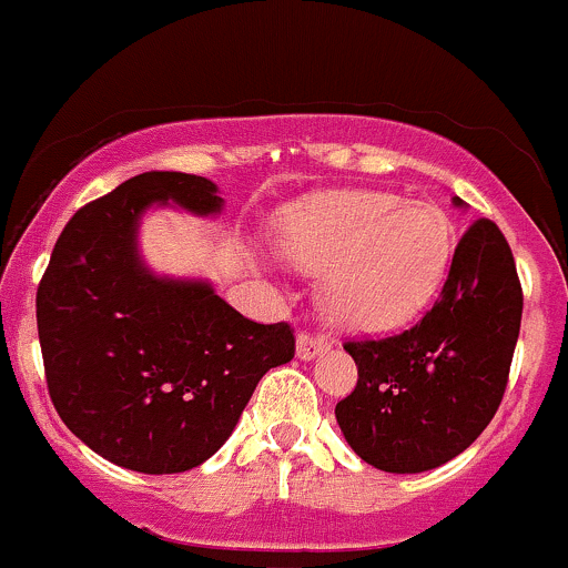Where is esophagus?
Returning <instances> with one entry per match:
<instances>
[{
	"instance_id": "34e87169",
	"label": "esophagus",
	"mask_w": 568,
	"mask_h": 568,
	"mask_svg": "<svg viewBox=\"0 0 568 568\" xmlns=\"http://www.w3.org/2000/svg\"><path fill=\"white\" fill-rule=\"evenodd\" d=\"M331 349V341L325 335H316V333H301L297 335V357L301 359H314L322 352Z\"/></svg>"
}]
</instances>
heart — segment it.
Instances as JSON below:
<instances>
[{"instance_id": "b5f03b06", "label": "heart", "mask_w": 568, "mask_h": 568, "mask_svg": "<svg viewBox=\"0 0 568 568\" xmlns=\"http://www.w3.org/2000/svg\"><path fill=\"white\" fill-rule=\"evenodd\" d=\"M278 248L297 267L322 271L320 303L335 325L379 333L412 322L436 297L455 227L433 203L331 192L284 211Z\"/></svg>"}]
</instances>
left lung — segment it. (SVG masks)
<instances>
[{
	"mask_svg": "<svg viewBox=\"0 0 568 568\" xmlns=\"http://www.w3.org/2000/svg\"><path fill=\"white\" fill-rule=\"evenodd\" d=\"M520 316L509 243L496 222L477 219L417 325L344 344L357 387L338 400L335 419L349 447L389 474L428 471L471 447L501 406Z\"/></svg>",
	"mask_w": 568,
	"mask_h": 568,
	"instance_id": "8db88e82",
	"label": "left lung"
}]
</instances>
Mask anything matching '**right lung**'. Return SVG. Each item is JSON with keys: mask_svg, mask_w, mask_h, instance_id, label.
I'll return each mask as SVG.
<instances>
[{"mask_svg": "<svg viewBox=\"0 0 568 568\" xmlns=\"http://www.w3.org/2000/svg\"><path fill=\"white\" fill-rule=\"evenodd\" d=\"M151 203L211 216L224 200L203 175L151 170L83 205L42 273L38 333L67 428L115 466L179 474L227 442L295 335L246 320L209 282L154 276L138 254Z\"/></svg>", "mask_w": 568, "mask_h": 568, "instance_id": "obj_1", "label": "right lung"}]
</instances>
